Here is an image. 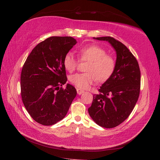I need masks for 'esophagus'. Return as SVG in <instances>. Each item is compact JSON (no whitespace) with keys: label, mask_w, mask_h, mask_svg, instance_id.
<instances>
[{"label":"esophagus","mask_w":160,"mask_h":160,"mask_svg":"<svg viewBox=\"0 0 160 160\" xmlns=\"http://www.w3.org/2000/svg\"><path fill=\"white\" fill-rule=\"evenodd\" d=\"M76 91H77V93H78V95H81V94L84 93V90H82V89H76Z\"/></svg>","instance_id":"esophagus-1"}]
</instances>
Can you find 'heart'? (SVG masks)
I'll return each mask as SVG.
<instances>
[{
	"label": "heart",
	"instance_id": "obj_1",
	"mask_svg": "<svg viewBox=\"0 0 160 160\" xmlns=\"http://www.w3.org/2000/svg\"><path fill=\"white\" fill-rule=\"evenodd\" d=\"M102 47L93 45L85 46L78 51V57L81 62H88L86 73H76L69 77L71 84L82 89H87L98 80L100 82L108 80L113 75L116 62L114 58L107 54ZM78 60L71 52L65 54L63 58L64 69L70 73L76 69Z\"/></svg>",
	"mask_w": 160,
	"mask_h": 160
}]
</instances>
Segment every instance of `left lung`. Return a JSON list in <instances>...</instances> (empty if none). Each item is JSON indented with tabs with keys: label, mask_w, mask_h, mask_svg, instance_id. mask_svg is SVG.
<instances>
[{
	"label": "left lung",
	"mask_w": 160,
	"mask_h": 160,
	"mask_svg": "<svg viewBox=\"0 0 160 160\" xmlns=\"http://www.w3.org/2000/svg\"><path fill=\"white\" fill-rule=\"evenodd\" d=\"M94 38L109 42L116 52L117 59L113 75L98 90L100 93L93 95L88 111L100 127L114 128L127 119L138 100L140 67L137 59L123 43L111 36Z\"/></svg>",
	"instance_id": "obj_1"
}]
</instances>
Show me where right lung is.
Segmentation results:
<instances>
[{"instance_id": "1", "label": "right lung", "mask_w": 160, "mask_h": 160, "mask_svg": "<svg viewBox=\"0 0 160 160\" xmlns=\"http://www.w3.org/2000/svg\"><path fill=\"white\" fill-rule=\"evenodd\" d=\"M70 36H52L38 44L24 63L20 90L24 106L38 123L51 126L65 117L76 96L67 82L63 65L65 54L76 44Z\"/></svg>"}]
</instances>
